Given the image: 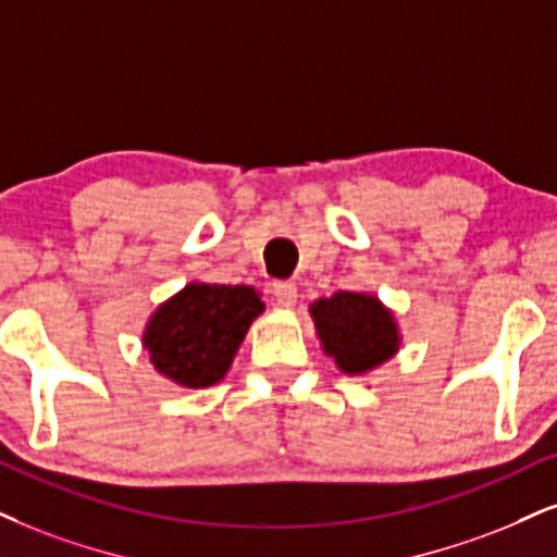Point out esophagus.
Returning <instances> with one entry per match:
<instances>
[{
	"instance_id": "obj_1",
	"label": "esophagus",
	"mask_w": 557,
	"mask_h": 557,
	"mask_svg": "<svg viewBox=\"0 0 557 557\" xmlns=\"http://www.w3.org/2000/svg\"><path fill=\"white\" fill-rule=\"evenodd\" d=\"M273 299L278 301L281 307H292L297 301V286L292 281H276L273 284Z\"/></svg>"
}]
</instances>
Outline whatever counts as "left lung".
I'll return each mask as SVG.
<instances>
[{
    "label": "left lung",
    "instance_id": "left-lung-1",
    "mask_svg": "<svg viewBox=\"0 0 557 557\" xmlns=\"http://www.w3.org/2000/svg\"><path fill=\"white\" fill-rule=\"evenodd\" d=\"M322 351L333 356L341 372H372L397 351V325L393 312L376 297L356 292H338L310 307Z\"/></svg>",
    "mask_w": 557,
    "mask_h": 557
}]
</instances>
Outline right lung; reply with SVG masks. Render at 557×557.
<instances>
[{
	"instance_id": "1",
	"label": "right lung",
	"mask_w": 557,
	"mask_h": 557,
	"mask_svg": "<svg viewBox=\"0 0 557 557\" xmlns=\"http://www.w3.org/2000/svg\"><path fill=\"white\" fill-rule=\"evenodd\" d=\"M263 301L250 286L188 284L152 314L144 348L154 369L183 387L222 380Z\"/></svg>"
}]
</instances>
